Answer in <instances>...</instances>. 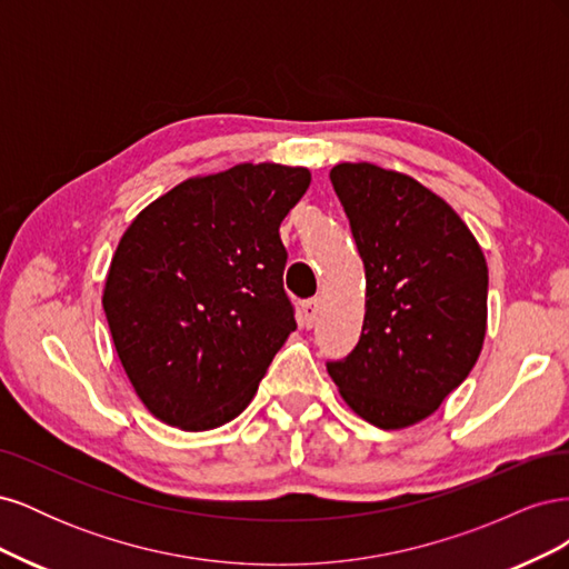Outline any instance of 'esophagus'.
<instances>
[{
	"instance_id": "1",
	"label": "esophagus",
	"mask_w": 569,
	"mask_h": 569,
	"mask_svg": "<svg viewBox=\"0 0 569 569\" xmlns=\"http://www.w3.org/2000/svg\"><path fill=\"white\" fill-rule=\"evenodd\" d=\"M318 308H320V301L318 299H308L301 303V325L306 327H313L316 318H318Z\"/></svg>"
}]
</instances>
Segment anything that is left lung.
<instances>
[{
    "mask_svg": "<svg viewBox=\"0 0 569 569\" xmlns=\"http://www.w3.org/2000/svg\"><path fill=\"white\" fill-rule=\"evenodd\" d=\"M330 180L366 266V318L356 349L327 372L356 416L403 429L432 416L477 363L487 258L416 178L363 161L337 163Z\"/></svg>",
    "mask_w": 569,
    "mask_h": 569,
    "instance_id": "obj_1",
    "label": "left lung"
}]
</instances>
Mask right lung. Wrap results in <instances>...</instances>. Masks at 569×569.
<instances>
[{"label": "right lung", "instance_id": "right-lung-1", "mask_svg": "<svg viewBox=\"0 0 569 569\" xmlns=\"http://www.w3.org/2000/svg\"><path fill=\"white\" fill-rule=\"evenodd\" d=\"M311 170L239 163L151 201L120 237L104 313L128 380L184 432L234 420L297 330L280 222Z\"/></svg>", "mask_w": 569, "mask_h": 569}]
</instances>
